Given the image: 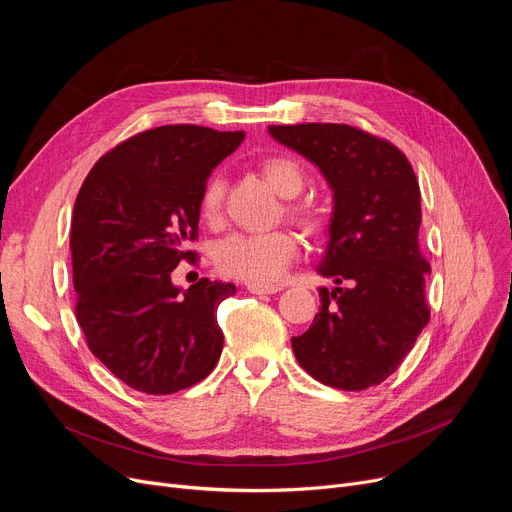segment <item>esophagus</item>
I'll use <instances>...</instances> for the list:
<instances>
[{
  "label": "esophagus",
  "instance_id": "1",
  "mask_svg": "<svg viewBox=\"0 0 512 512\" xmlns=\"http://www.w3.org/2000/svg\"><path fill=\"white\" fill-rule=\"evenodd\" d=\"M247 290L253 294H276L282 288L276 284H247Z\"/></svg>",
  "mask_w": 512,
  "mask_h": 512
}]
</instances>
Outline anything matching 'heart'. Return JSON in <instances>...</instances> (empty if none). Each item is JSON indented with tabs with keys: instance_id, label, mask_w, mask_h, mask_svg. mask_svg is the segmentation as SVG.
<instances>
[{
	"instance_id": "obj_1",
	"label": "heart",
	"mask_w": 512,
	"mask_h": 512,
	"mask_svg": "<svg viewBox=\"0 0 512 512\" xmlns=\"http://www.w3.org/2000/svg\"><path fill=\"white\" fill-rule=\"evenodd\" d=\"M263 174L267 182L272 184L274 191L284 199H294L303 193L305 188V170L297 159L276 155L263 161ZM224 201V180L220 174L211 176L201 193L199 209L203 220L215 222L220 218ZM286 213L292 220H297L303 228L315 230L319 228V213L309 203H290L286 205ZM299 245L294 236L286 230L274 232H234L222 238L213 247V263L226 276L245 280L249 284H265L278 280L297 257Z\"/></svg>"
}]
</instances>
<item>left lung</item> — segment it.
<instances>
[{"label":"left lung","mask_w":512,"mask_h":512,"mask_svg":"<svg viewBox=\"0 0 512 512\" xmlns=\"http://www.w3.org/2000/svg\"><path fill=\"white\" fill-rule=\"evenodd\" d=\"M267 132L321 172L332 188L328 245L311 328L292 338L301 367L338 390L382 384L429 321L419 253L421 193L405 153L348 124L270 126ZM344 281L346 289H340Z\"/></svg>","instance_id":"1"}]
</instances>
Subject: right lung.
Returning a JSON list of instances; mask_svg holds the SVG:
<instances>
[{"label":"right lung","mask_w":512,"mask_h":512,"mask_svg":"<svg viewBox=\"0 0 512 512\" xmlns=\"http://www.w3.org/2000/svg\"><path fill=\"white\" fill-rule=\"evenodd\" d=\"M245 132L195 124L134 134L105 153L74 203L70 251L76 321L91 353L132 390L174 394L211 373L224 346L218 305L236 286L174 267L195 261L199 201L213 168Z\"/></svg>","instance_id":"1"}]
</instances>
